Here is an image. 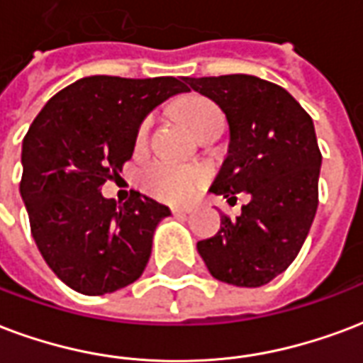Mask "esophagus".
<instances>
[{
  "label": "esophagus",
  "mask_w": 363,
  "mask_h": 363,
  "mask_svg": "<svg viewBox=\"0 0 363 363\" xmlns=\"http://www.w3.org/2000/svg\"><path fill=\"white\" fill-rule=\"evenodd\" d=\"M192 209L194 208H173V213L174 216H189V213H192Z\"/></svg>",
  "instance_id": "1"
}]
</instances>
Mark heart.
Returning <instances> with one entry per match:
<instances>
[{"label": "heart", "mask_w": 363, "mask_h": 363, "mask_svg": "<svg viewBox=\"0 0 363 363\" xmlns=\"http://www.w3.org/2000/svg\"><path fill=\"white\" fill-rule=\"evenodd\" d=\"M182 117L196 134L208 123L223 119L219 107L206 98H192L182 106ZM152 119H144L136 133V142L144 144L150 134ZM208 179V171L196 163H179V161L157 157L144 163L138 171V182L147 194L163 202H184Z\"/></svg>", "instance_id": "obj_1"}]
</instances>
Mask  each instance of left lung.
<instances>
[{
    "label": "left lung",
    "mask_w": 363,
    "mask_h": 363,
    "mask_svg": "<svg viewBox=\"0 0 363 363\" xmlns=\"http://www.w3.org/2000/svg\"><path fill=\"white\" fill-rule=\"evenodd\" d=\"M184 82L216 101L229 123V154L211 192L242 213L221 217L216 236L198 242L209 273L235 286H262L294 262L318 211L321 152L313 121L281 86L252 74Z\"/></svg>",
    "instance_id": "obj_1"
}]
</instances>
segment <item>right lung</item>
I'll list each match as a JSON object with an SVG mask.
<instances>
[{
    "label": "right lung",
    "mask_w": 363,
    "mask_h": 363,
    "mask_svg": "<svg viewBox=\"0 0 363 363\" xmlns=\"http://www.w3.org/2000/svg\"><path fill=\"white\" fill-rule=\"evenodd\" d=\"M189 90L182 77L96 74L63 88L32 121L21 196L40 254L72 291L115 292L146 269L155 227L171 211L134 190L125 203L99 190L133 157L146 115Z\"/></svg>",
    "instance_id": "right-lung-1"
}]
</instances>
